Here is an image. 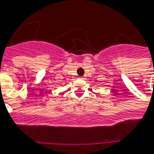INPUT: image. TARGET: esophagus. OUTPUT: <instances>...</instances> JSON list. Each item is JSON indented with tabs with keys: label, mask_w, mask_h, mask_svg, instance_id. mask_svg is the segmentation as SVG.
Returning <instances> with one entry per match:
<instances>
[{
	"label": "esophagus",
	"mask_w": 154,
	"mask_h": 154,
	"mask_svg": "<svg viewBox=\"0 0 154 154\" xmlns=\"http://www.w3.org/2000/svg\"><path fill=\"white\" fill-rule=\"evenodd\" d=\"M81 79H84V77H81Z\"/></svg>",
	"instance_id": "34e87169"
}]
</instances>
